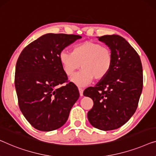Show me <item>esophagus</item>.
Returning <instances> with one entry per match:
<instances>
[{"label": "esophagus", "mask_w": 156, "mask_h": 156, "mask_svg": "<svg viewBox=\"0 0 156 156\" xmlns=\"http://www.w3.org/2000/svg\"><path fill=\"white\" fill-rule=\"evenodd\" d=\"M79 91H80V94L81 96H83V89H82V88H79Z\"/></svg>", "instance_id": "1"}]
</instances>
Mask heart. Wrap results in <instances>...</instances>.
Returning <instances> with one entry per match:
<instances>
[{"instance_id": "1", "label": "heart", "mask_w": 156, "mask_h": 156, "mask_svg": "<svg viewBox=\"0 0 156 156\" xmlns=\"http://www.w3.org/2000/svg\"><path fill=\"white\" fill-rule=\"evenodd\" d=\"M59 59L63 70L71 76L80 67L82 70L71 78L76 85L83 87L92 80H102L111 69L113 56L108 46L94 41H86L74 47L73 53L63 50Z\"/></svg>"}]
</instances>
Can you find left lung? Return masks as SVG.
<instances>
[{"label": "left lung", "mask_w": 156, "mask_h": 156, "mask_svg": "<svg viewBox=\"0 0 156 156\" xmlns=\"http://www.w3.org/2000/svg\"><path fill=\"white\" fill-rule=\"evenodd\" d=\"M98 38L112 51L113 62L107 75L83 94L94 101L87 114L90 124L110 131L125 125L136 111L143 89V69L138 53L124 38L115 34Z\"/></svg>", "instance_id": "obj_1"}]
</instances>
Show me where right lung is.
<instances>
[{
  "instance_id": "right-lung-1",
  "label": "right lung",
  "mask_w": 156,
  "mask_h": 156,
  "mask_svg": "<svg viewBox=\"0 0 156 156\" xmlns=\"http://www.w3.org/2000/svg\"><path fill=\"white\" fill-rule=\"evenodd\" d=\"M82 37L46 34L23 49L15 68V86L20 109L32 127L43 132L61 127L78 100L80 93L67 83L59 55Z\"/></svg>"
}]
</instances>
